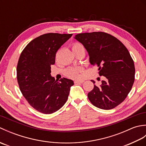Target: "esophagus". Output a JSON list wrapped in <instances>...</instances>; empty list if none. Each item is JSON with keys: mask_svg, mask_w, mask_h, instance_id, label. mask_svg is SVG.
<instances>
[{"mask_svg": "<svg viewBox=\"0 0 146 146\" xmlns=\"http://www.w3.org/2000/svg\"><path fill=\"white\" fill-rule=\"evenodd\" d=\"M83 82H84L83 80H75V81H74L75 83H83Z\"/></svg>", "mask_w": 146, "mask_h": 146, "instance_id": "esophagus-1", "label": "esophagus"}]
</instances>
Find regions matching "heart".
Listing matches in <instances>:
<instances>
[{
	"label": "heart",
	"mask_w": 146,
	"mask_h": 146,
	"mask_svg": "<svg viewBox=\"0 0 146 146\" xmlns=\"http://www.w3.org/2000/svg\"><path fill=\"white\" fill-rule=\"evenodd\" d=\"M80 49H84V47L78 42L74 43L72 46L73 50H78ZM84 69L82 67H76V68H69L65 70V75L68 78L77 80L80 78L82 73L83 72Z\"/></svg>",
	"instance_id": "1"
}]
</instances>
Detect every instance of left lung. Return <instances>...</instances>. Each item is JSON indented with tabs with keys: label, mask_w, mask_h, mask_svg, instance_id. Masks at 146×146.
<instances>
[{
	"label": "left lung",
	"mask_w": 146,
	"mask_h": 146,
	"mask_svg": "<svg viewBox=\"0 0 146 146\" xmlns=\"http://www.w3.org/2000/svg\"><path fill=\"white\" fill-rule=\"evenodd\" d=\"M75 39L84 46L90 63L97 65L99 75L105 78L100 86L94 85L88 94L89 100L101 109H112L125 100L134 82V63L128 49L119 39L104 32L78 34Z\"/></svg>",
	"instance_id": "left-lung-1"
}]
</instances>
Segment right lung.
I'll use <instances>...</instances> for the list:
<instances>
[{
    "mask_svg": "<svg viewBox=\"0 0 146 146\" xmlns=\"http://www.w3.org/2000/svg\"><path fill=\"white\" fill-rule=\"evenodd\" d=\"M72 34L47 33L32 40L23 49L17 66V79L22 94L35 110L44 114L58 111L67 101L73 80H55L51 66L56 53Z\"/></svg>",
    "mask_w": 146,
    "mask_h": 146,
    "instance_id": "1",
    "label": "right lung"
}]
</instances>
